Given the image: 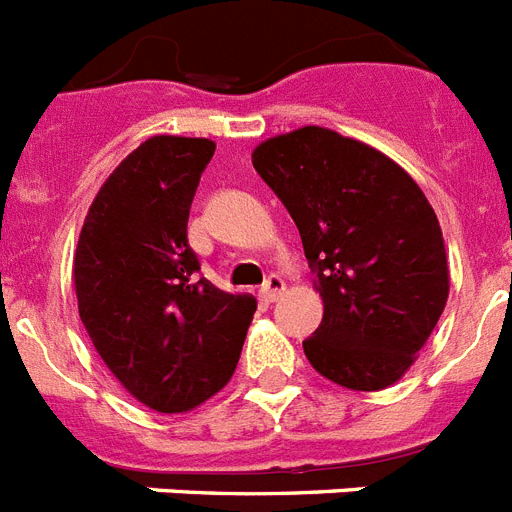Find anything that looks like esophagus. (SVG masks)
Instances as JSON below:
<instances>
[{
  "instance_id": "1",
  "label": "esophagus",
  "mask_w": 512,
  "mask_h": 512,
  "mask_svg": "<svg viewBox=\"0 0 512 512\" xmlns=\"http://www.w3.org/2000/svg\"><path fill=\"white\" fill-rule=\"evenodd\" d=\"M259 293H261V298H264L266 303L277 301V298L285 293V280H282L280 274H269V277L264 280V285H261Z\"/></svg>"
}]
</instances>
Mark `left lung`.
I'll use <instances>...</instances> for the list:
<instances>
[{
  "instance_id": "1",
  "label": "left lung",
  "mask_w": 512,
  "mask_h": 512,
  "mask_svg": "<svg viewBox=\"0 0 512 512\" xmlns=\"http://www.w3.org/2000/svg\"><path fill=\"white\" fill-rule=\"evenodd\" d=\"M253 167L301 232L322 324L303 353L322 377L374 392L416 361L450 293L437 214L403 167L335 130L274 135Z\"/></svg>"
}]
</instances>
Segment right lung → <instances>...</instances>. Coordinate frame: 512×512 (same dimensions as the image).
I'll return each instance as SVG.
<instances>
[{
    "label": "right lung",
    "instance_id": "obj_1",
    "mask_svg": "<svg viewBox=\"0 0 512 512\" xmlns=\"http://www.w3.org/2000/svg\"><path fill=\"white\" fill-rule=\"evenodd\" d=\"M209 138L154 135L107 177L88 209L73 280L78 314L120 384L159 413H183L230 382L251 295L201 277L188 243Z\"/></svg>",
    "mask_w": 512,
    "mask_h": 512
}]
</instances>
